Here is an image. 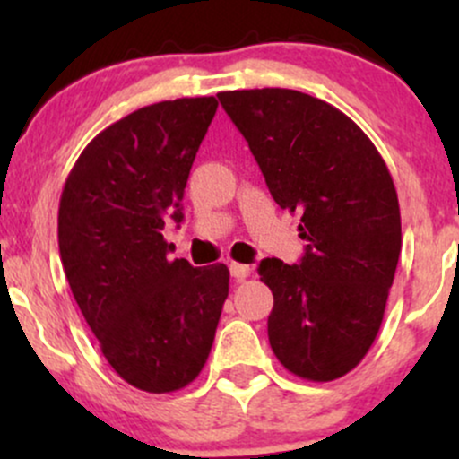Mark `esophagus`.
Listing matches in <instances>:
<instances>
[{"label": "esophagus", "mask_w": 459, "mask_h": 459, "mask_svg": "<svg viewBox=\"0 0 459 459\" xmlns=\"http://www.w3.org/2000/svg\"><path fill=\"white\" fill-rule=\"evenodd\" d=\"M229 270H230V276H233L235 281H246V278L252 273L250 265H244V263H235V261L230 263Z\"/></svg>", "instance_id": "34e87169"}]
</instances>
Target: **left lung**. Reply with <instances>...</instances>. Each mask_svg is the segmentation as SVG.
Segmentation results:
<instances>
[{
    "instance_id": "obj_1",
    "label": "left lung",
    "mask_w": 459,
    "mask_h": 459,
    "mask_svg": "<svg viewBox=\"0 0 459 459\" xmlns=\"http://www.w3.org/2000/svg\"><path fill=\"white\" fill-rule=\"evenodd\" d=\"M273 200L302 213L299 265L263 259L267 336L281 365L310 382L343 377L380 332L402 252L397 189L350 116L310 94L255 88L218 94Z\"/></svg>"
}]
</instances>
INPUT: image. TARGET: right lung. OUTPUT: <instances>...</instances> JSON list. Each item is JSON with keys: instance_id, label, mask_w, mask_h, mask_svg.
I'll use <instances>...</instances> for the list:
<instances>
[{"instance_id": "add662e5", "label": "right lung", "mask_w": 459, "mask_h": 459, "mask_svg": "<svg viewBox=\"0 0 459 459\" xmlns=\"http://www.w3.org/2000/svg\"><path fill=\"white\" fill-rule=\"evenodd\" d=\"M215 97L175 99L109 125L68 172L57 246L83 319L109 367L146 393H175L198 377L229 298V267L168 259V220L183 194Z\"/></svg>"}]
</instances>
